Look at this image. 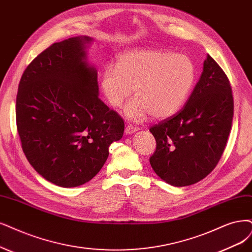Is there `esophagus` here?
<instances>
[{
    "label": "esophagus",
    "mask_w": 252,
    "mask_h": 252,
    "mask_svg": "<svg viewBox=\"0 0 252 252\" xmlns=\"http://www.w3.org/2000/svg\"><path fill=\"white\" fill-rule=\"evenodd\" d=\"M138 127H136V126H126V131H125V133L126 134V135H131V134H134L135 132H137L138 131Z\"/></svg>",
    "instance_id": "1"
}]
</instances>
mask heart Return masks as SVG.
<instances>
[{
	"label": "heart",
	"mask_w": 252,
	"mask_h": 252,
	"mask_svg": "<svg viewBox=\"0 0 252 252\" xmlns=\"http://www.w3.org/2000/svg\"><path fill=\"white\" fill-rule=\"evenodd\" d=\"M196 81V66L187 55L162 50H139L120 54L115 66L106 65L100 89L109 105L118 108L131 95L125 115L142 120L173 116L184 107Z\"/></svg>",
	"instance_id": "heart-1"
}]
</instances>
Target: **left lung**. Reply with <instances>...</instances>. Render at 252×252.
<instances>
[{
  "instance_id": "left-lung-1",
  "label": "left lung",
  "mask_w": 252,
  "mask_h": 252,
  "mask_svg": "<svg viewBox=\"0 0 252 252\" xmlns=\"http://www.w3.org/2000/svg\"><path fill=\"white\" fill-rule=\"evenodd\" d=\"M234 116L226 74L210 55L186 106L150 128L157 148L152 168L174 187L190 186L210 174L224 152Z\"/></svg>"
}]
</instances>
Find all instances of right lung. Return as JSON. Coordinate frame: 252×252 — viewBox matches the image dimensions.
Segmentation results:
<instances>
[{"label":"right lung","mask_w":252,"mask_h":252,"mask_svg":"<svg viewBox=\"0 0 252 252\" xmlns=\"http://www.w3.org/2000/svg\"><path fill=\"white\" fill-rule=\"evenodd\" d=\"M89 36L56 42L28 65L16 96L23 151L43 179L78 187L98 173L125 124L98 97L97 70L88 62Z\"/></svg>","instance_id":"right-lung-1"}]
</instances>
